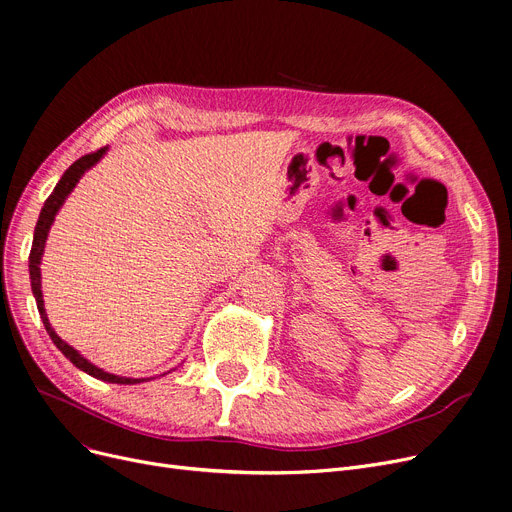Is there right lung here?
<instances>
[{
	"mask_svg": "<svg viewBox=\"0 0 512 512\" xmlns=\"http://www.w3.org/2000/svg\"><path fill=\"white\" fill-rule=\"evenodd\" d=\"M107 147H101L93 153H87L80 159H76L74 164L64 172V176L60 178V182L56 184V188H53V193L47 197L43 209H41V215L37 220V226H35V236H33V249H31V255H29V272H31V288H33V294H35V301H37V309H39V315L43 319V326L49 334V338L53 340V344H56L60 351L64 353L66 359H70L72 365H76L80 371H85L89 375H93V378L101 380V382H110V384H139V382H145V380H132V378H120V375H114V373H107L99 367H95L93 363H89L83 355H80L78 351H74V348L70 344H66L58 334L56 330L51 328L49 319H47V313H45V307H43V292H41V257H43V251H45V240H47V234H49V228L53 224V218H56V213L60 211V207L64 205L66 197L72 193V188L76 186V182L80 180V176H83L89 168H93L97 161L105 155Z\"/></svg>",
	"mask_w": 512,
	"mask_h": 512,
	"instance_id": "1",
	"label": "right lung"
}]
</instances>
